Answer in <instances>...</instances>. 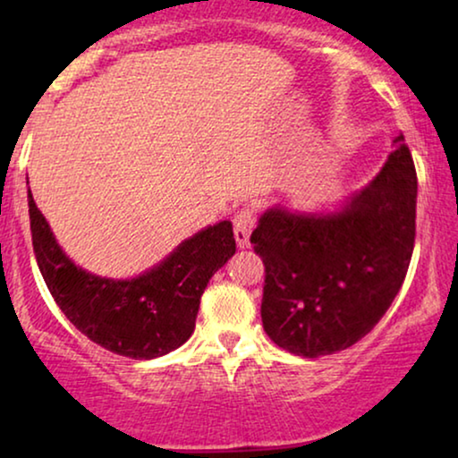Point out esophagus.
Returning <instances> with one entry per match:
<instances>
[{
    "label": "esophagus",
    "mask_w": 458,
    "mask_h": 458,
    "mask_svg": "<svg viewBox=\"0 0 458 458\" xmlns=\"http://www.w3.org/2000/svg\"><path fill=\"white\" fill-rule=\"evenodd\" d=\"M254 229V208H242L237 215L233 216V235L235 242L240 248H248L250 246V235H252Z\"/></svg>",
    "instance_id": "esophagus-1"
}]
</instances>
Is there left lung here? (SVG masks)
Masks as SVG:
<instances>
[{"label": "left lung", "mask_w": 458, "mask_h": 458, "mask_svg": "<svg viewBox=\"0 0 458 458\" xmlns=\"http://www.w3.org/2000/svg\"><path fill=\"white\" fill-rule=\"evenodd\" d=\"M381 171L331 212H262L250 242L265 262L262 327L287 352L318 359L386 315L415 246L417 173L404 135Z\"/></svg>", "instance_id": "1"}]
</instances>
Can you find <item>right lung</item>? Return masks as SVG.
I'll return each instance as SVG.
<instances>
[{
	"instance_id": "right-lung-1",
	"label": "right lung",
	"mask_w": 458,
	"mask_h": 458,
	"mask_svg": "<svg viewBox=\"0 0 458 458\" xmlns=\"http://www.w3.org/2000/svg\"><path fill=\"white\" fill-rule=\"evenodd\" d=\"M29 216L37 265L60 310L98 346L135 360L158 359L190 340L206 285L235 254L233 225L221 221L137 277H99L64 254L30 190Z\"/></svg>"
}]
</instances>
